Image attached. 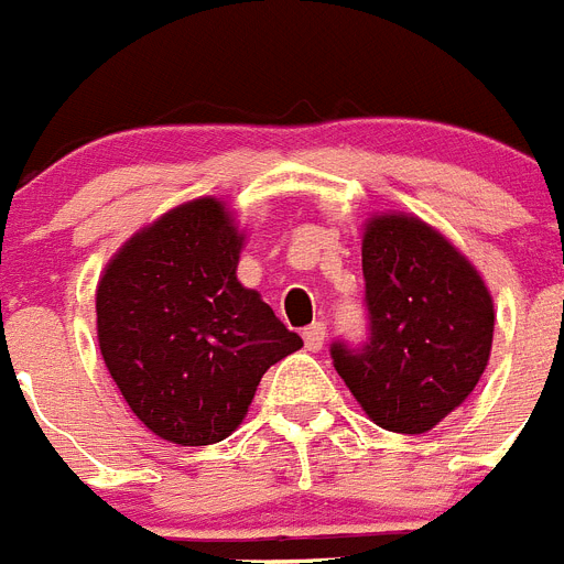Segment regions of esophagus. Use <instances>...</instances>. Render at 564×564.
Wrapping results in <instances>:
<instances>
[{
    "label": "esophagus",
    "instance_id": "esophagus-1",
    "mask_svg": "<svg viewBox=\"0 0 564 564\" xmlns=\"http://www.w3.org/2000/svg\"><path fill=\"white\" fill-rule=\"evenodd\" d=\"M302 339H305V348L307 350H322V345H325V325L322 322H314V325H307L305 330H302Z\"/></svg>",
    "mask_w": 564,
    "mask_h": 564
}]
</instances>
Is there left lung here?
I'll return each mask as SVG.
<instances>
[{"label": "left lung", "mask_w": 564, "mask_h": 564, "mask_svg": "<svg viewBox=\"0 0 564 564\" xmlns=\"http://www.w3.org/2000/svg\"><path fill=\"white\" fill-rule=\"evenodd\" d=\"M368 341L330 345L370 420L425 433L470 397L494 341V300L474 264L416 216L384 214L362 239Z\"/></svg>", "instance_id": "obj_1"}]
</instances>
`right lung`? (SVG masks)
Wrapping results in <instances>:
<instances>
[{
  "mask_svg": "<svg viewBox=\"0 0 564 564\" xmlns=\"http://www.w3.org/2000/svg\"><path fill=\"white\" fill-rule=\"evenodd\" d=\"M245 236L202 196L139 230L96 288V336L110 377L148 431L214 445L239 427L264 370L302 348L236 279Z\"/></svg>",
  "mask_w": 564,
  "mask_h": 564,
  "instance_id": "1",
  "label": "right lung"
}]
</instances>
